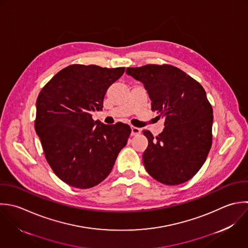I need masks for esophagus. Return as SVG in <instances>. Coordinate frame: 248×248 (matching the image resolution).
<instances>
[{"label": "esophagus", "instance_id": "34e87169", "mask_svg": "<svg viewBox=\"0 0 248 248\" xmlns=\"http://www.w3.org/2000/svg\"><path fill=\"white\" fill-rule=\"evenodd\" d=\"M141 133V129L138 128V127H135V126H131V135L134 136V135H138Z\"/></svg>", "mask_w": 248, "mask_h": 248}]
</instances>
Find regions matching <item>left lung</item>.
<instances>
[{"mask_svg": "<svg viewBox=\"0 0 248 248\" xmlns=\"http://www.w3.org/2000/svg\"><path fill=\"white\" fill-rule=\"evenodd\" d=\"M126 73L144 84L152 110L165 119L158 136L143 131L149 142L143 154L147 172L167 186L189 181L205 163L213 143V108L204 88L170 64L127 67Z\"/></svg>", "mask_w": 248, "mask_h": 248, "instance_id": "obj_1", "label": "left lung"}]
</instances>
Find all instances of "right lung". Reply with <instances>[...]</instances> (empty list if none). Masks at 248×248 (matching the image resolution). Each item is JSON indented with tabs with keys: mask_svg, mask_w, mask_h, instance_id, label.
<instances>
[{
	"mask_svg": "<svg viewBox=\"0 0 248 248\" xmlns=\"http://www.w3.org/2000/svg\"><path fill=\"white\" fill-rule=\"evenodd\" d=\"M125 67L71 64L59 71L36 99L34 128L56 176L76 188H91L107 178L126 145L128 124H103L92 111L102 110L108 88Z\"/></svg>",
	"mask_w": 248,
	"mask_h": 248,
	"instance_id": "right-lung-1",
	"label": "right lung"
}]
</instances>
